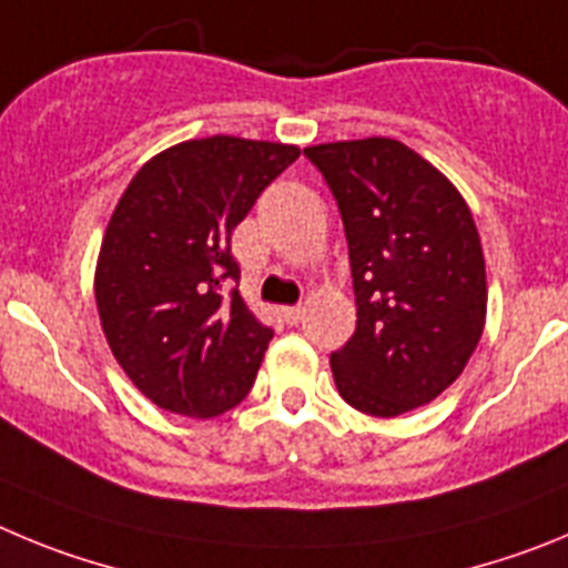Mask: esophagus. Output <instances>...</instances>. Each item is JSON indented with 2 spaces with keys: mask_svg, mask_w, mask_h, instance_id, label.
Returning <instances> with one entry per match:
<instances>
[{
  "mask_svg": "<svg viewBox=\"0 0 568 568\" xmlns=\"http://www.w3.org/2000/svg\"><path fill=\"white\" fill-rule=\"evenodd\" d=\"M280 314H283V320L288 322V325H296V322H303V314H305V311L300 308V305H291V308H283V311H280Z\"/></svg>",
  "mask_w": 568,
  "mask_h": 568,
  "instance_id": "obj_1",
  "label": "esophagus"
}]
</instances>
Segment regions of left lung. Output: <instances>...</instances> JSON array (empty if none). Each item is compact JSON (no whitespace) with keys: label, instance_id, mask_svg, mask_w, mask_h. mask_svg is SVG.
<instances>
[{"label":"left lung","instance_id":"left-lung-1","mask_svg":"<svg viewBox=\"0 0 568 568\" xmlns=\"http://www.w3.org/2000/svg\"><path fill=\"white\" fill-rule=\"evenodd\" d=\"M342 214L354 336L331 354L339 396L367 416L422 407L481 339L487 272L458 189L410 146L365 138L308 146Z\"/></svg>","mask_w":568,"mask_h":568}]
</instances>
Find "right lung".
Masks as SVG:
<instances>
[{
    "label": "right lung",
    "instance_id": "add662e5",
    "mask_svg": "<svg viewBox=\"0 0 568 568\" xmlns=\"http://www.w3.org/2000/svg\"><path fill=\"white\" fill-rule=\"evenodd\" d=\"M296 158L272 141H186L146 161L112 212L95 268L101 328L163 410L212 418L252 390L274 331L232 288V232Z\"/></svg>",
    "mask_w": 568,
    "mask_h": 568
}]
</instances>
